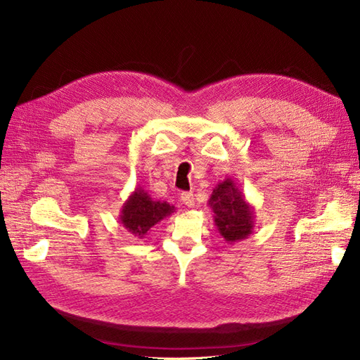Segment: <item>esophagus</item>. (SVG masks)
I'll use <instances>...</instances> for the list:
<instances>
[{
  "label": "esophagus",
  "instance_id": "esophagus-1",
  "mask_svg": "<svg viewBox=\"0 0 360 360\" xmlns=\"http://www.w3.org/2000/svg\"><path fill=\"white\" fill-rule=\"evenodd\" d=\"M181 200H182V203L186 205V207H188V208H193V207H194V194H193L191 191L182 193V194H181Z\"/></svg>",
  "mask_w": 360,
  "mask_h": 360
}]
</instances>
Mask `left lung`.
<instances>
[{"instance_id":"left-lung-1","label":"left lung","mask_w":360,"mask_h":360,"mask_svg":"<svg viewBox=\"0 0 360 360\" xmlns=\"http://www.w3.org/2000/svg\"><path fill=\"white\" fill-rule=\"evenodd\" d=\"M214 212V223L221 238L228 243L241 241L253 232V207L231 178L217 184L208 200Z\"/></svg>"}]
</instances>
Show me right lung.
Returning a JSON list of instances; mask_svg holds the SVG:
<instances>
[{
	"label": "right lung",
	"instance_id": "obj_1",
	"mask_svg": "<svg viewBox=\"0 0 360 360\" xmlns=\"http://www.w3.org/2000/svg\"><path fill=\"white\" fill-rule=\"evenodd\" d=\"M172 212H174V207H170L167 202L153 200L148 191L137 187L123 203L119 220L134 237L143 238L152 226L169 217Z\"/></svg>",
	"mask_w": 360,
	"mask_h": 360
}]
</instances>
